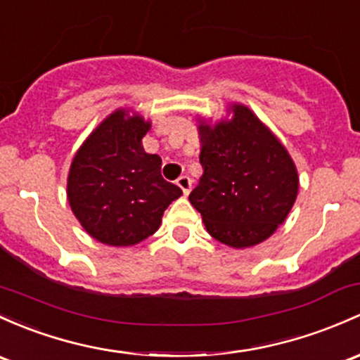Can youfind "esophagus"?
Wrapping results in <instances>:
<instances>
[{
  "label": "esophagus",
  "instance_id": "1",
  "mask_svg": "<svg viewBox=\"0 0 360 360\" xmlns=\"http://www.w3.org/2000/svg\"><path fill=\"white\" fill-rule=\"evenodd\" d=\"M176 185H179V187L181 188L184 195H188V192H191V188H192V180L188 179L187 175H184V176H180L179 180H176Z\"/></svg>",
  "mask_w": 360,
  "mask_h": 360
}]
</instances>
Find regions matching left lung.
I'll use <instances>...</instances> for the list:
<instances>
[{"label":"left lung","mask_w":360,"mask_h":360,"mask_svg":"<svg viewBox=\"0 0 360 360\" xmlns=\"http://www.w3.org/2000/svg\"><path fill=\"white\" fill-rule=\"evenodd\" d=\"M230 120L200 122L202 176L188 200L211 237L235 249L257 245L287 219L299 192L297 168L271 130L243 104Z\"/></svg>","instance_id":"1"}]
</instances>
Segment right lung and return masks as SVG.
<instances>
[{
  "instance_id": "right-lung-1",
  "label": "right lung",
  "mask_w": 360,
  "mask_h": 360,
  "mask_svg": "<svg viewBox=\"0 0 360 360\" xmlns=\"http://www.w3.org/2000/svg\"><path fill=\"white\" fill-rule=\"evenodd\" d=\"M150 123L127 110L111 113L73 158L67 195L92 238L113 247L135 245L161 225L163 212L181 195L161 176V158L148 154L142 137Z\"/></svg>"
}]
</instances>
